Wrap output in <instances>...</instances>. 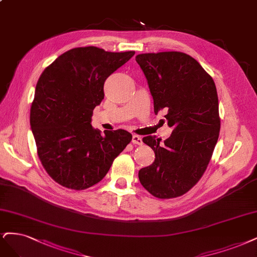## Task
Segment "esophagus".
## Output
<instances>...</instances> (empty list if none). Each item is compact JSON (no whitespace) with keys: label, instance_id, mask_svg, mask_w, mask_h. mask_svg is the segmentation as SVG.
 Segmentation results:
<instances>
[{"label":"esophagus","instance_id":"obj_1","mask_svg":"<svg viewBox=\"0 0 257 257\" xmlns=\"http://www.w3.org/2000/svg\"><path fill=\"white\" fill-rule=\"evenodd\" d=\"M132 143L134 144V145H138V146L143 145V138H141V137L138 136V135H133V137H132Z\"/></svg>","mask_w":257,"mask_h":257}]
</instances>
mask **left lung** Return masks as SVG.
<instances>
[{"label":"left lung","instance_id":"1","mask_svg":"<svg viewBox=\"0 0 257 257\" xmlns=\"http://www.w3.org/2000/svg\"><path fill=\"white\" fill-rule=\"evenodd\" d=\"M154 101V112L173 128L170 137L143 140L155 153L152 165L140 169L141 185L154 197L170 199L190 190L205 172L220 132L214 79L198 61L182 52L136 56Z\"/></svg>","mask_w":257,"mask_h":257}]
</instances>
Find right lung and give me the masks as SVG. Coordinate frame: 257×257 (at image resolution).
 I'll list each match as a JSON object with an SVG mask.
<instances>
[{
	"label": "right lung",
	"instance_id": "1",
	"mask_svg": "<svg viewBox=\"0 0 257 257\" xmlns=\"http://www.w3.org/2000/svg\"><path fill=\"white\" fill-rule=\"evenodd\" d=\"M135 52H106L96 47L65 52L40 75L31 107V128L40 162L64 187L83 190L99 183L113 159L131 143L124 130L91 125L104 83Z\"/></svg>",
	"mask_w": 257,
	"mask_h": 257
}]
</instances>
